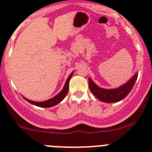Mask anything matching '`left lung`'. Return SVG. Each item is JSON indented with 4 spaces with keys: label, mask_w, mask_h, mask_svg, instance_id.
Segmentation results:
<instances>
[{
    "label": "left lung",
    "mask_w": 152,
    "mask_h": 152,
    "mask_svg": "<svg viewBox=\"0 0 152 152\" xmlns=\"http://www.w3.org/2000/svg\"><path fill=\"white\" fill-rule=\"evenodd\" d=\"M138 73H135L126 84L114 89H104L96 85L91 77H89V88L92 94L102 102L116 103L123 100L129 94L135 83Z\"/></svg>",
    "instance_id": "left-lung-1"
}]
</instances>
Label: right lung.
<instances>
[{"instance_id": "add662e5", "label": "right lung", "mask_w": 152, "mask_h": 152, "mask_svg": "<svg viewBox=\"0 0 152 152\" xmlns=\"http://www.w3.org/2000/svg\"><path fill=\"white\" fill-rule=\"evenodd\" d=\"M73 73L74 72H72V73H71V75L68 76V79L66 80V82H65V84H64L63 89L61 90V91H60L57 95H56V96H55L54 97L51 98V99H49V100H47L43 102H36V101H33V100H28V99L25 98L24 96H23V97L26 101L29 102V103H32V104H33V105L37 106V107H39L49 108V107H52L55 105H57L58 103H59L60 102H61V100H63V99L66 96L67 94H68V90H69V80L70 79H71V77H72Z\"/></svg>"}]
</instances>
